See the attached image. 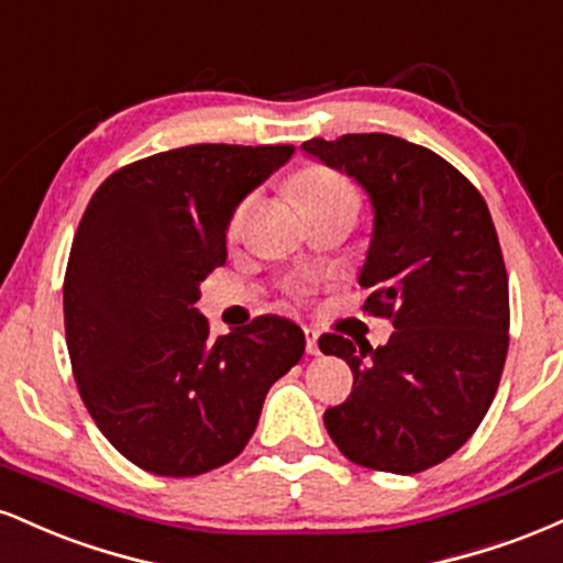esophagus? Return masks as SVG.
I'll return each mask as SVG.
<instances>
[{
  "mask_svg": "<svg viewBox=\"0 0 563 563\" xmlns=\"http://www.w3.org/2000/svg\"><path fill=\"white\" fill-rule=\"evenodd\" d=\"M306 347H308L310 355L321 353V350H319V332H316V329H306Z\"/></svg>",
  "mask_w": 563,
  "mask_h": 563,
  "instance_id": "obj_1",
  "label": "esophagus"
}]
</instances>
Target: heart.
Segmentation results:
<instances>
[{
  "instance_id": "1",
  "label": "heart",
  "mask_w": 563,
  "mask_h": 563,
  "mask_svg": "<svg viewBox=\"0 0 563 563\" xmlns=\"http://www.w3.org/2000/svg\"><path fill=\"white\" fill-rule=\"evenodd\" d=\"M289 191L297 202L302 205L306 213H319V210H353L358 213L361 195L355 184L342 174V170L329 168V165L313 163L297 168L287 181ZM247 200H242L229 216V234H236L242 229L244 216H247Z\"/></svg>"
}]
</instances>
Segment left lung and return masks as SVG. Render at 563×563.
<instances>
[{"label":"left lung","instance_id":"left-lung-1","mask_svg":"<svg viewBox=\"0 0 563 563\" xmlns=\"http://www.w3.org/2000/svg\"><path fill=\"white\" fill-rule=\"evenodd\" d=\"M302 150L372 197L363 310L395 327L376 350L321 336V353L353 368V393L323 424L353 464L419 474L477 432L504 374L511 310L490 210L459 168L400 136L310 139Z\"/></svg>","mask_w":563,"mask_h":563}]
</instances>
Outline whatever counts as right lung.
Here are the masks:
<instances>
[{
    "mask_svg": "<svg viewBox=\"0 0 563 563\" xmlns=\"http://www.w3.org/2000/svg\"><path fill=\"white\" fill-rule=\"evenodd\" d=\"M289 144H189L99 184L63 284L65 342L86 411L131 464L197 477L244 451L271 385L306 350L297 323L257 316L210 336L200 284L227 263L229 216Z\"/></svg>",
    "mask_w": 563,
    "mask_h": 563,
    "instance_id": "obj_1",
    "label": "right lung"
}]
</instances>
